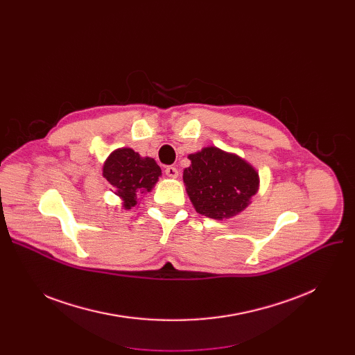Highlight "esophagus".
Instances as JSON below:
<instances>
[{
	"label": "esophagus",
	"mask_w": 355,
	"mask_h": 355,
	"mask_svg": "<svg viewBox=\"0 0 355 355\" xmlns=\"http://www.w3.org/2000/svg\"><path fill=\"white\" fill-rule=\"evenodd\" d=\"M165 174L170 178H178V170L175 166H166L165 168Z\"/></svg>",
	"instance_id": "1"
}]
</instances>
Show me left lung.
Listing matches in <instances>:
<instances>
[{
  "label": "left lung",
  "instance_id": "8db88e82",
  "mask_svg": "<svg viewBox=\"0 0 355 355\" xmlns=\"http://www.w3.org/2000/svg\"><path fill=\"white\" fill-rule=\"evenodd\" d=\"M191 165L182 180L198 214L214 220L232 218L252 202L259 191V173L241 157L217 146H204L190 154Z\"/></svg>",
  "mask_w": 355,
  "mask_h": 355
}]
</instances>
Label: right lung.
<instances>
[{"instance_id": "add662e5", "label": "right lung", "mask_w": 355, "mask_h": 355, "mask_svg": "<svg viewBox=\"0 0 355 355\" xmlns=\"http://www.w3.org/2000/svg\"><path fill=\"white\" fill-rule=\"evenodd\" d=\"M159 175L155 159L141 157L132 148H118L103 162V177L122 200L125 210L138 206V200L154 189Z\"/></svg>"}]
</instances>
